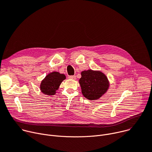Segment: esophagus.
Segmentation results:
<instances>
[{
    "instance_id": "1",
    "label": "esophagus",
    "mask_w": 152,
    "mask_h": 152,
    "mask_svg": "<svg viewBox=\"0 0 152 152\" xmlns=\"http://www.w3.org/2000/svg\"><path fill=\"white\" fill-rule=\"evenodd\" d=\"M68 78L70 79H73V80H75V79H76V77L75 76H69L68 77Z\"/></svg>"
}]
</instances>
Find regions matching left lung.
<instances>
[{"label": "left lung", "mask_w": 152, "mask_h": 152, "mask_svg": "<svg viewBox=\"0 0 152 152\" xmlns=\"http://www.w3.org/2000/svg\"><path fill=\"white\" fill-rule=\"evenodd\" d=\"M79 83L83 95L89 100L99 99L106 93L109 87L107 77L100 71H83Z\"/></svg>", "instance_id": "left-lung-1"}]
</instances>
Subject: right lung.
<instances>
[{
    "label": "right lung",
    "instance_id": "right-lung-1",
    "mask_svg": "<svg viewBox=\"0 0 152 152\" xmlns=\"http://www.w3.org/2000/svg\"><path fill=\"white\" fill-rule=\"evenodd\" d=\"M65 79L66 76L64 74L57 72L50 73L42 80L39 86L40 90L45 95H54L56 94L57 90L58 89L60 85Z\"/></svg>",
    "mask_w": 152,
    "mask_h": 152
}]
</instances>
